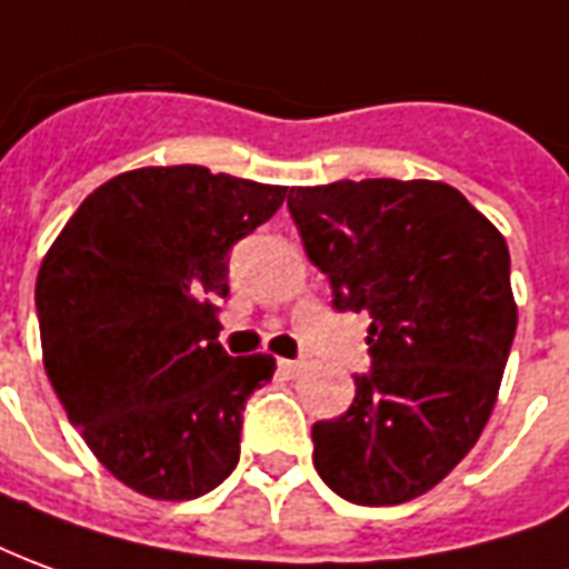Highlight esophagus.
<instances>
[{
  "instance_id": "1",
  "label": "esophagus",
  "mask_w": 569,
  "mask_h": 569,
  "mask_svg": "<svg viewBox=\"0 0 569 569\" xmlns=\"http://www.w3.org/2000/svg\"><path fill=\"white\" fill-rule=\"evenodd\" d=\"M301 369H305V363H301V360H280V372H283V376H289V379H296Z\"/></svg>"
}]
</instances>
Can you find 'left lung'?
I'll list each match as a JSON object with an SVG mask.
<instances>
[{
  "mask_svg": "<svg viewBox=\"0 0 569 569\" xmlns=\"http://www.w3.org/2000/svg\"><path fill=\"white\" fill-rule=\"evenodd\" d=\"M339 311L369 313L372 372L313 425V468L357 506H400L450 475L490 419L518 329L506 237L443 181L289 190Z\"/></svg>",
  "mask_w": 569,
  "mask_h": 569,
  "instance_id": "obj_1",
  "label": "left lung"
}]
</instances>
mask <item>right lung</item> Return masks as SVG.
<instances>
[{
  "mask_svg": "<svg viewBox=\"0 0 569 569\" xmlns=\"http://www.w3.org/2000/svg\"><path fill=\"white\" fill-rule=\"evenodd\" d=\"M286 188L144 166L89 193L39 264L42 363L94 459L147 499L216 490L240 459L246 397L271 353L228 357V252Z\"/></svg>",
  "mask_w": 569,
  "mask_h": 569,
  "instance_id": "obj_1",
  "label": "right lung"
}]
</instances>
